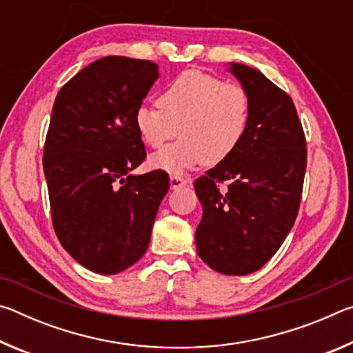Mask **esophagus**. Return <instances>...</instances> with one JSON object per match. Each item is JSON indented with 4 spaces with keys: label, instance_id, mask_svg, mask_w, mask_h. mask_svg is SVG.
Masks as SVG:
<instances>
[{
    "label": "esophagus",
    "instance_id": "1",
    "mask_svg": "<svg viewBox=\"0 0 353 353\" xmlns=\"http://www.w3.org/2000/svg\"><path fill=\"white\" fill-rule=\"evenodd\" d=\"M187 185V181L185 179H182L181 176H171L170 177V187L171 190H177V188H182Z\"/></svg>",
    "mask_w": 353,
    "mask_h": 353
}]
</instances>
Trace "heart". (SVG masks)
Here are the masks:
<instances>
[{
  "label": "heart",
  "mask_w": 353,
  "mask_h": 353,
  "mask_svg": "<svg viewBox=\"0 0 353 353\" xmlns=\"http://www.w3.org/2000/svg\"><path fill=\"white\" fill-rule=\"evenodd\" d=\"M250 109L244 87L188 70L163 88L157 105L141 104L134 124L149 148H160L179 132L181 140L152 154L149 166L181 176L204 162L216 165L230 157L248 132Z\"/></svg>",
  "instance_id": "heart-1"
}]
</instances>
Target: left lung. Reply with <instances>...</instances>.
<instances>
[{"label":"left lung","mask_w":353,"mask_h":353,"mask_svg":"<svg viewBox=\"0 0 353 353\" xmlns=\"http://www.w3.org/2000/svg\"><path fill=\"white\" fill-rule=\"evenodd\" d=\"M250 97V123L236 151L194 182L202 205L196 250L212 270L248 276L265 266L294 225L307 148L292 99L261 71L230 62ZM227 180V192L216 183Z\"/></svg>","instance_id":"obj_1"}]
</instances>
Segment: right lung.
Wrapping results in <instances>:
<instances>
[{
  "label": "right lung",
  "mask_w": 353,
  "mask_h": 353,
  "mask_svg": "<svg viewBox=\"0 0 353 353\" xmlns=\"http://www.w3.org/2000/svg\"><path fill=\"white\" fill-rule=\"evenodd\" d=\"M159 79V65L107 56L57 93L43 170L59 241L88 271L112 276L149 246L168 193L165 171L130 174L146 157L135 110Z\"/></svg>",
  "instance_id": "obj_1"
}]
</instances>
